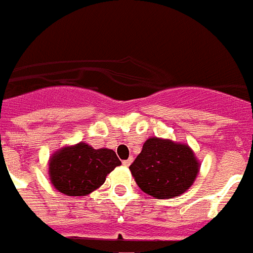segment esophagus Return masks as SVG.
Here are the masks:
<instances>
[{"label": "esophagus", "instance_id": "34e87169", "mask_svg": "<svg viewBox=\"0 0 253 253\" xmlns=\"http://www.w3.org/2000/svg\"><path fill=\"white\" fill-rule=\"evenodd\" d=\"M132 161H134V158L130 157V158H128V159H126V161H123L122 163H123V166H126V167H128V166H130L131 163H132Z\"/></svg>", "mask_w": 253, "mask_h": 253}]
</instances>
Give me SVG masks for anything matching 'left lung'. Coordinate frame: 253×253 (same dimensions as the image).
Instances as JSON below:
<instances>
[{
	"label": "left lung",
	"instance_id": "1",
	"mask_svg": "<svg viewBox=\"0 0 253 253\" xmlns=\"http://www.w3.org/2000/svg\"><path fill=\"white\" fill-rule=\"evenodd\" d=\"M199 166L190 146L148 138L130 171L143 192L157 199H171L184 194L194 184Z\"/></svg>",
	"mask_w": 253,
	"mask_h": 253
}]
</instances>
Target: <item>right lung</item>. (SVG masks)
Masks as SVG:
<instances>
[{"instance_id":"right-lung-1","label":"right lung","mask_w":253,"mask_h":253,"mask_svg":"<svg viewBox=\"0 0 253 253\" xmlns=\"http://www.w3.org/2000/svg\"><path fill=\"white\" fill-rule=\"evenodd\" d=\"M121 161L109 148H92L81 142L58 150L49 161V176L55 190L67 196H84L105 183Z\"/></svg>"}]
</instances>
